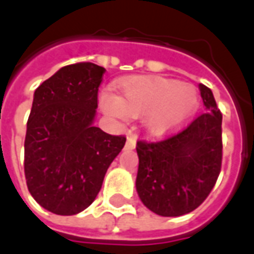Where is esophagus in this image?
<instances>
[{
    "label": "esophagus",
    "instance_id": "esophagus-1",
    "mask_svg": "<svg viewBox=\"0 0 254 254\" xmlns=\"http://www.w3.org/2000/svg\"><path fill=\"white\" fill-rule=\"evenodd\" d=\"M134 147H136V137H134V136H132V134H129L127 138V148L133 149Z\"/></svg>",
    "mask_w": 254,
    "mask_h": 254
}]
</instances>
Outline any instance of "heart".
Returning <instances> with one entry per match:
<instances>
[{
	"label": "heart",
	"mask_w": 254,
	"mask_h": 254,
	"mask_svg": "<svg viewBox=\"0 0 254 254\" xmlns=\"http://www.w3.org/2000/svg\"><path fill=\"white\" fill-rule=\"evenodd\" d=\"M200 96L194 85L159 76H136L122 81L117 95L105 92L100 107L120 121L143 116L148 132L162 134L180 127L197 110Z\"/></svg>",
	"instance_id": "obj_1"
}]
</instances>
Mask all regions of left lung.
Listing matches in <instances>:
<instances>
[{
	"mask_svg": "<svg viewBox=\"0 0 254 254\" xmlns=\"http://www.w3.org/2000/svg\"><path fill=\"white\" fill-rule=\"evenodd\" d=\"M205 113L160 141H137L136 189L160 216L191 212L211 193L222 166V113L211 89L198 85Z\"/></svg>",
	"mask_w": 254,
	"mask_h": 254,
	"instance_id": "1",
	"label": "left lung"
}]
</instances>
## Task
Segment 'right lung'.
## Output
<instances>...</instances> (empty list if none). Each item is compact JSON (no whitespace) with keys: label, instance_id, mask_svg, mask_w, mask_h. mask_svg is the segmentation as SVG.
<instances>
[{"label":"right lung","instance_id":"1","mask_svg":"<svg viewBox=\"0 0 254 254\" xmlns=\"http://www.w3.org/2000/svg\"><path fill=\"white\" fill-rule=\"evenodd\" d=\"M105 72L92 63L73 64L35 89L24 174L31 196L53 213L76 215L89 207L127 141L94 127Z\"/></svg>","mask_w":254,"mask_h":254}]
</instances>
